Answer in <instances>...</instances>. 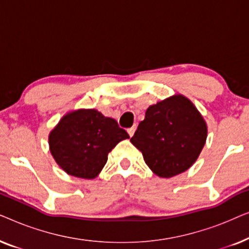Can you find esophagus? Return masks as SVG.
I'll return each instance as SVG.
<instances>
[{
    "instance_id": "obj_1",
    "label": "esophagus",
    "mask_w": 249,
    "mask_h": 249,
    "mask_svg": "<svg viewBox=\"0 0 249 249\" xmlns=\"http://www.w3.org/2000/svg\"><path fill=\"white\" fill-rule=\"evenodd\" d=\"M136 125H134V127H131V128H129L128 129V134H129V136H130V137H132V136H134V134H135V131H136Z\"/></svg>"
}]
</instances>
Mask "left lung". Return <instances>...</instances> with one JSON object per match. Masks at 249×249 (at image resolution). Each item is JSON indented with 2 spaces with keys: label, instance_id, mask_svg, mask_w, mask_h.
<instances>
[{
  "label": "left lung",
  "instance_id": "1",
  "mask_svg": "<svg viewBox=\"0 0 249 249\" xmlns=\"http://www.w3.org/2000/svg\"><path fill=\"white\" fill-rule=\"evenodd\" d=\"M206 136V124L197 108L177 95L147 108L130 142L155 175L170 178L194 164Z\"/></svg>",
  "mask_w": 249,
  "mask_h": 249
}]
</instances>
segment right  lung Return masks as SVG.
Instances as JSON below:
<instances>
[{
  "instance_id": "right-lung-1",
  "label": "right lung",
  "mask_w": 249,
  "mask_h": 249,
  "mask_svg": "<svg viewBox=\"0 0 249 249\" xmlns=\"http://www.w3.org/2000/svg\"><path fill=\"white\" fill-rule=\"evenodd\" d=\"M129 138L114 119L96 110H78L61 119L49 141L53 158L68 175L93 179L103 169L107 154Z\"/></svg>"
}]
</instances>
